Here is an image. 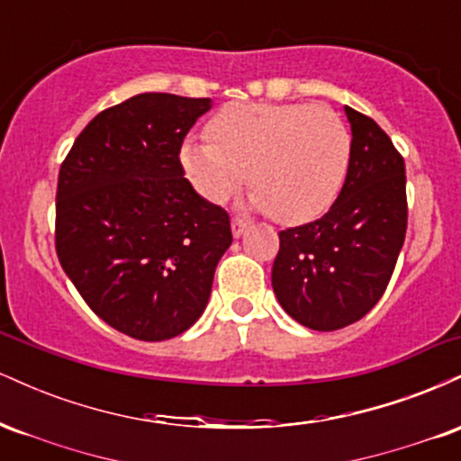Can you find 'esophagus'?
I'll list each match as a JSON object with an SVG mask.
<instances>
[{"instance_id":"1","label":"esophagus","mask_w":461,"mask_h":461,"mask_svg":"<svg viewBox=\"0 0 461 461\" xmlns=\"http://www.w3.org/2000/svg\"><path fill=\"white\" fill-rule=\"evenodd\" d=\"M247 230H249V223H247L245 219H240V216H236V219H231V234H234L236 238L245 234Z\"/></svg>"}]
</instances>
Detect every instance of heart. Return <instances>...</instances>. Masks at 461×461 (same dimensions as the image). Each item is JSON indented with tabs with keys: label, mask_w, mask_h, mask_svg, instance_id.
<instances>
[{
	"label": "heart",
	"mask_w": 461,
	"mask_h": 461,
	"mask_svg": "<svg viewBox=\"0 0 461 461\" xmlns=\"http://www.w3.org/2000/svg\"><path fill=\"white\" fill-rule=\"evenodd\" d=\"M205 140L179 149L184 176L210 203L247 186L253 203L284 225L325 212L340 193L351 158V134L322 104L245 102L221 108Z\"/></svg>",
	"instance_id": "1"
}]
</instances>
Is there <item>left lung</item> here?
Returning a JSON list of instances; mask_svg holds the SVG:
<instances>
[{
  "mask_svg": "<svg viewBox=\"0 0 461 461\" xmlns=\"http://www.w3.org/2000/svg\"><path fill=\"white\" fill-rule=\"evenodd\" d=\"M351 158L330 212L279 231L271 282L301 325L336 331L366 316L388 288L407 231L405 162L366 114L345 108Z\"/></svg>",
  "mask_w": 461,
  "mask_h": 461,
  "instance_id": "8db88e82",
  "label": "left lung"
}]
</instances>
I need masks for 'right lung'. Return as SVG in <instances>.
<instances>
[{
	"label": "right lung",
	"instance_id": "obj_1",
	"mask_svg": "<svg viewBox=\"0 0 461 461\" xmlns=\"http://www.w3.org/2000/svg\"><path fill=\"white\" fill-rule=\"evenodd\" d=\"M208 97L140 93L105 108L60 164L56 253L99 319L160 342L203 314L230 214L194 193L179 149Z\"/></svg>",
	"mask_w": 461,
	"mask_h": 461
}]
</instances>
